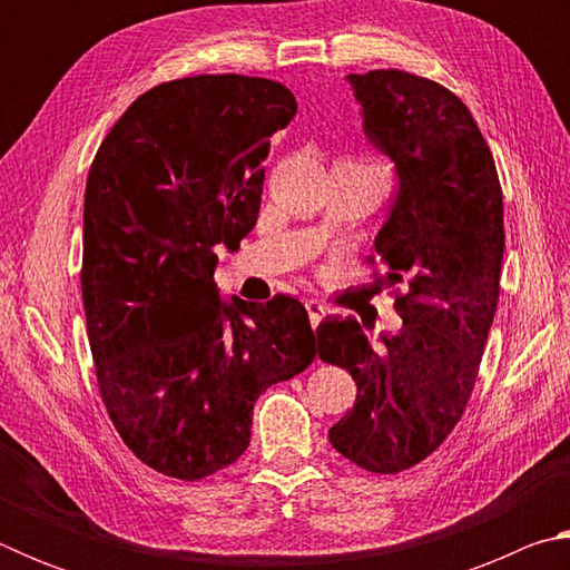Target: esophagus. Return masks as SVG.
Returning <instances> with one entry per match:
<instances>
[{
  "label": "esophagus",
  "instance_id": "obj_1",
  "mask_svg": "<svg viewBox=\"0 0 570 570\" xmlns=\"http://www.w3.org/2000/svg\"><path fill=\"white\" fill-rule=\"evenodd\" d=\"M304 306H306L308 322H312V326H314V330H316V326H320V322L324 320V314H326V306H324V304H320V302H316V298H306Z\"/></svg>",
  "mask_w": 570,
  "mask_h": 570
}]
</instances>
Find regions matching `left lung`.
<instances>
[{
  "mask_svg": "<svg viewBox=\"0 0 570 570\" xmlns=\"http://www.w3.org/2000/svg\"><path fill=\"white\" fill-rule=\"evenodd\" d=\"M364 135L394 163L397 196L374 250L402 326L374 350L346 316L316 330L322 362L356 382L330 430L334 450L370 472L417 465L462 417L500 296L503 193L495 160L458 95L402 70L346 75Z\"/></svg>",
  "mask_w": 570,
  "mask_h": 570,
  "instance_id": "8db88e82",
  "label": "left lung"
}]
</instances>
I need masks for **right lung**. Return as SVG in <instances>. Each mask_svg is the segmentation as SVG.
<instances>
[{
    "label": "right lung",
    "instance_id": "1",
    "mask_svg": "<svg viewBox=\"0 0 570 570\" xmlns=\"http://www.w3.org/2000/svg\"><path fill=\"white\" fill-rule=\"evenodd\" d=\"M282 82L198 75L140 95L105 135L85 188L82 302L105 407L135 458L178 480L236 462L258 394L314 362L292 296L220 298L218 246L256 226Z\"/></svg>",
    "mask_w": 570,
    "mask_h": 570
}]
</instances>
